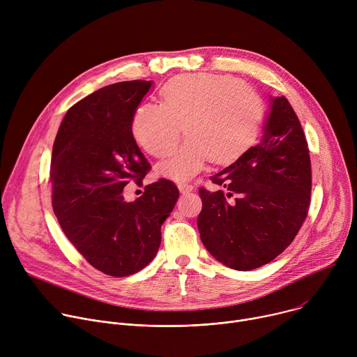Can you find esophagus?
Segmentation results:
<instances>
[{"mask_svg": "<svg viewBox=\"0 0 357 357\" xmlns=\"http://www.w3.org/2000/svg\"><path fill=\"white\" fill-rule=\"evenodd\" d=\"M178 188H179V192L182 195H188V193H190L193 190V186L189 185V183H181Z\"/></svg>", "mask_w": 357, "mask_h": 357, "instance_id": "34e87169", "label": "esophagus"}]
</instances>
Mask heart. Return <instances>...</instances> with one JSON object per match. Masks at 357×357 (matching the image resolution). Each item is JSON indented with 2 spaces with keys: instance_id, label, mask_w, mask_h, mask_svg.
I'll return each instance as SVG.
<instances>
[{
  "instance_id": "heart-1",
  "label": "heart",
  "mask_w": 357,
  "mask_h": 357,
  "mask_svg": "<svg viewBox=\"0 0 357 357\" xmlns=\"http://www.w3.org/2000/svg\"><path fill=\"white\" fill-rule=\"evenodd\" d=\"M161 103L137 107L131 131L137 144L154 157H164L178 141L182 126L186 138L171 151L157 171L164 178L185 182L208 161L226 165L240 158L260 137L266 106L263 97L231 76L182 75L162 87Z\"/></svg>"
}]
</instances>
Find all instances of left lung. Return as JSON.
Masks as SVG:
<instances>
[{
    "instance_id": "left-lung-1",
    "label": "left lung",
    "mask_w": 357,
    "mask_h": 357,
    "mask_svg": "<svg viewBox=\"0 0 357 357\" xmlns=\"http://www.w3.org/2000/svg\"><path fill=\"white\" fill-rule=\"evenodd\" d=\"M261 141L199 189L200 240L222 264L250 271L292 243L311 203L308 142L289 101L271 97Z\"/></svg>"
}]
</instances>
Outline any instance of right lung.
<instances>
[{
    "label": "right lung",
    "mask_w": 357,
    "mask_h": 357,
    "mask_svg": "<svg viewBox=\"0 0 357 357\" xmlns=\"http://www.w3.org/2000/svg\"><path fill=\"white\" fill-rule=\"evenodd\" d=\"M151 84L120 82L91 93L68 110L54 142L50 182L58 222L87 263L112 277L135 274L152 261L179 196L167 179L146 185L134 202L123 196L151 169L131 131Z\"/></svg>",
    "instance_id": "1"
}]
</instances>
